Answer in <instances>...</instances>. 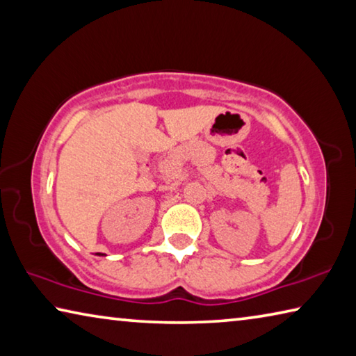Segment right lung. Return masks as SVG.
Segmentation results:
<instances>
[{"mask_svg":"<svg viewBox=\"0 0 356 356\" xmlns=\"http://www.w3.org/2000/svg\"><path fill=\"white\" fill-rule=\"evenodd\" d=\"M97 254H100V252H97Z\"/></svg>","mask_w":356,"mask_h":356,"instance_id":"right-lung-1","label":"right lung"}]
</instances>
